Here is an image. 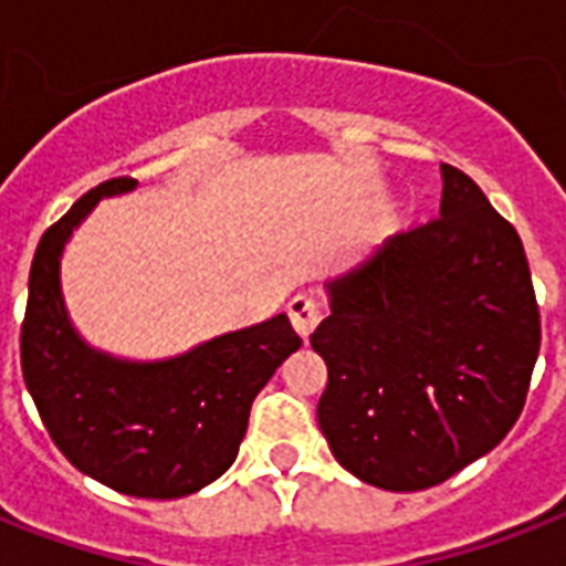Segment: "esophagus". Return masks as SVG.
<instances>
[{"instance_id": "34e87169", "label": "esophagus", "mask_w": 566, "mask_h": 566, "mask_svg": "<svg viewBox=\"0 0 566 566\" xmlns=\"http://www.w3.org/2000/svg\"><path fill=\"white\" fill-rule=\"evenodd\" d=\"M287 314H291L293 328L302 334V339L311 337V331H314L316 323L323 319L319 302H316L314 296H307V293H298V296L291 298V305H287Z\"/></svg>"}]
</instances>
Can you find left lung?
Instances as JSON below:
<instances>
[{
	"label": "left lung",
	"mask_w": 566,
	"mask_h": 566,
	"mask_svg": "<svg viewBox=\"0 0 566 566\" xmlns=\"http://www.w3.org/2000/svg\"><path fill=\"white\" fill-rule=\"evenodd\" d=\"M442 209L328 282L311 334L316 421L339 465L387 491L439 485L497 448L530 392L541 314L521 235L442 165Z\"/></svg>",
	"instance_id": "obj_1"
}]
</instances>
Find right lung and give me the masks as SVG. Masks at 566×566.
Instances as JSON below:
<instances>
[{
	"label": "right lung",
	"instance_id": "obj_1",
	"mask_svg": "<svg viewBox=\"0 0 566 566\" xmlns=\"http://www.w3.org/2000/svg\"><path fill=\"white\" fill-rule=\"evenodd\" d=\"M133 188L130 177L101 182L36 243L22 378L52 442L81 474L130 497L174 500L235 462L255 395L302 339L279 314L168 360H122L92 348L66 314L60 255L101 197Z\"/></svg>",
	"mask_w": 566,
	"mask_h": 566
}]
</instances>
